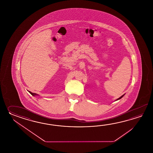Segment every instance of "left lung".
Returning a JSON list of instances; mask_svg holds the SVG:
<instances>
[{"instance_id":"8db88e82","label":"left lung","mask_w":153,"mask_h":153,"mask_svg":"<svg viewBox=\"0 0 153 153\" xmlns=\"http://www.w3.org/2000/svg\"><path fill=\"white\" fill-rule=\"evenodd\" d=\"M124 95H125V94H123V96H121L120 97H119V98H117V100H116V101H117V100H120L121 98L123 97V96H124Z\"/></svg>"}]
</instances>
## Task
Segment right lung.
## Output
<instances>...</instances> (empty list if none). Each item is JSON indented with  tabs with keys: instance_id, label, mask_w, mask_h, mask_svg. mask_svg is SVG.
<instances>
[{
	"instance_id": "right-lung-1",
	"label": "right lung",
	"mask_w": 153,
	"mask_h": 153,
	"mask_svg": "<svg viewBox=\"0 0 153 153\" xmlns=\"http://www.w3.org/2000/svg\"><path fill=\"white\" fill-rule=\"evenodd\" d=\"M28 92H29V93L30 94H32V96H38L39 94H35V93H32V92H30V91H28Z\"/></svg>"
}]
</instances>
